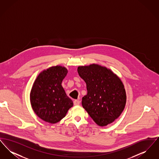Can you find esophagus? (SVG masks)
Masks as SVG:
<instances>
[{
	"label": "esophagus",
	"mask_w": 159,
	"mask_h": 159,
	"mask_svg": "<svg viewBox=\"0 0 159 159\" xmlns=\"http://www.w3.org/2000/svg\"><path fill=\"white\" fill-rule=\"evenodd\" d=\"M80 101L79 100H77V99H75V101H74V104L75 105V106H78V105H79L80 104Z\"/></svg>",
	"instance_id": "esophagus-1"
}]
</instances>
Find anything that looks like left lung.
<instances>
[{"label":"left lung","mask_w":159,"mask_h":159,"mask_svg":"<svg viewBox=\"0 0 159 159\" xmlns=\"http://www.w3.org/2000/svg\"><path fill=\"white\" fill-rule=\"evenodd\" d=\"M77 71L88 91L82 98L83 108L100 126L113 122L123 111L126 101L120 79L109 69L97 64L79 67Z\"/></svg>","instance_id":"left-lung-1"}]
</instances>
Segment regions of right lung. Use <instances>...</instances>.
<instances>
[{"mask_svg": "<svg viewBox=\"0 0 159 159\" xmlns=\"http://www.w3.org/2000/svg\"><path fill=\"white\" fill-rule=\"evenodd\" d=\"M67 68L55 66L41 72L33 85L30 102L33 110L43 120L56 123L73 106L61 86L67 74Z\"/></svg>", "mask_w": 159, "mask_h": 159, "instance_id": "obj_1", "label": "right lung"}]
</instances>
